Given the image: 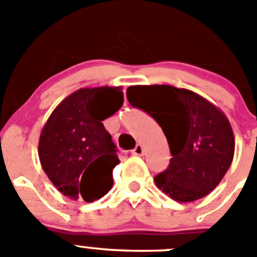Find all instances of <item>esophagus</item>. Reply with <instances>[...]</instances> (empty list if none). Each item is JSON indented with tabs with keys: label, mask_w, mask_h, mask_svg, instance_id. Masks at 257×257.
<instances>
[{
	"label": "esophagus",
	"mask_w": 257,
	"mask_h": 257,
	"mask_svg": "<svg viewBox=\"0 0 257 257\" xmlns=\"http://www.w3.org/2000/svg\"><path fill=\"white\" fill-rule=\"evenodd\" d=\"M131 153H133L134 156H143V154H144V148H143V145L142 144L136 145L135 149H133Z\"/></svg>",
	"instance_id": "obj_1"
}]
</instances>
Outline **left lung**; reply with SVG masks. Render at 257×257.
<instances>
[{"label":"left lung","instance_id":"obj_1","mask_svg":"<svg viewBox=\"0 0 257 257\" xmlns=\"http://www.w3.org/2000/svg\"><path fill=\"white\" fill-rule=\"evenodd\" d=\"M127 100L162 127L172 158L154 178L157 187L178 202L206 197L222 180L234 157L228 118L205 97L170 85L130 86Z\"/></svg>","mask_w":257,"mask_h":257}]
</instances>
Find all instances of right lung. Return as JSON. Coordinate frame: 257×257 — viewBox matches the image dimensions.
<instances>
[{
	"label": "right lung",
	"mask_w": 257,
	"mask_h": 257,
	"mask_svg": "<svg viewBox=\"0 0 257 257\" xmlns=\"http://www.w3.org/2000/svg\"><path fill=\"white\" fill-rule=\"evenodd\" d=\"M123 104L121 87L79 88L51 113L38 142L40 162L56 189L70 199L94 202L113 187L119 163L105 118Z\"/></svg>",
	"instance_id": "add662e5"
}]
</instances>
